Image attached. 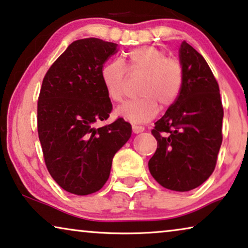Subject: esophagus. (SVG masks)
I'll list each match as a JSON object with an SVG mask.
<instances>
[{
    "mask_svg": "<svg viewBox=\"0 0 248 248\" xmlns=\"http://www.w3.org/2000/svg\"><path fill=\"white\" fill-rule=\"evenodd\" d=\"M132 131H133V133L138 134V133H141V132H143L144 127L140 126V125H132Z\"/></svg>",
    "mask_w": 248,
    "mask_h": 248,
    "instance_id": "obj_1",
    "label": "esophagus"
}]
</instances>
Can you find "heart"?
I'll return each instance as SVG.
<instances>
[{
	"instance_id": "obj_1",
	"label": "heart",
	"mask_w": 248,
	"mask_h": 248,
	"mask_svg": "<svg viewBox=\"0 0 248 248\" xmlns=\"http://www.w3.org/2000/svg\"><path fill=\"white\" fill-rule=\"evenodd\" d=\"M127 67L120 60L107 62L101 69V81L108 97L121 103L125 97L128 73L143 78L139 88V98L118 107L116 114L131 123L152 120L160 109H167L177 100L184 83V67L179 60L167 57L155 46H142L126 54Z\"/></svg>"
}]
</instances>
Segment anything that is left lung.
I'll return each mask as SVG.
<instances>
[{
    "label": "left lung",
    "instance_id": "left-lung-1",
    "mask_svg": "<svg viewBox=\"0 0 248 248\" xmlns=\"http://www.w3.org/2000/svg\"><path fill=\"white\" fill-rule=\"evenodd\" d=\"M179 61L184 83L175 104L155 123L151 133L158 145L148 166L165 188L187 192L215 170L222 142L223 108L219 84L204 57L183 42Z\"/></svg>",
    "mask_w": 248,
    "mask_h": 248
}]
</instances>
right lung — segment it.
Segmentation results:
<instances>
[{"label": "right lung", "instance_id": "add662e5", "mask_svg": "<svg viewBox=\"0 0 248 248\" xmlns=\"http://www.w3.org/2000/svg\"><path fill=\"white\" fill-rule=\"evenodd\" d=\"M116 52L117 44L76 40L44 77L37 105L44 160L54 181L72 194L99 191L115 154L131 138V124L123 118L94 126L113 109L100 73Z\"/></svg>", "mask_w": 248, "mask_h": 248}]
</instances>
